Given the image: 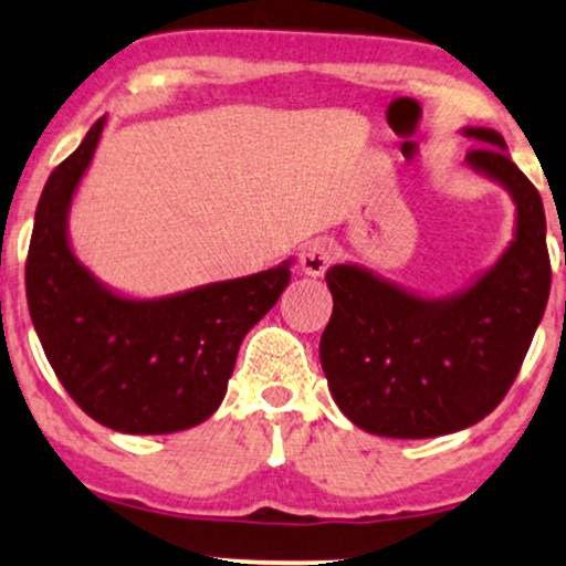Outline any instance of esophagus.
<instances>
[{
    "label": "esophagus",
    "mask_w": 566,
    "mask_h": 566,
    "mask_svg": "<svg viewBox=\"0 0 566 566\" xmlns=\"http://www.w3.org/2000/svg\"><path fill=\"white\" fill-rule=\"evenodd\" d=\"M297 261H300V269H303V274L323 276L331 263H334V248L323 243V240H313V243H307L303 251H300Z\"/></svg>",
    "instance_id": "34e87169"
}]
</instances>
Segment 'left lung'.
Returning a JSON list of instances; mask_svg holds the SVG:
<instances>
[{"mask_svg":"<svg viewBox=\"0 0 566 566\" xmlns=\"http://www.w3.org/2000/svg\"><path fill=\"white\" fill-rule=\"evenodd\" d=\"M465 165L515 201V232L494 266L446 297H421L357 263L326 271L334 313L321 365L344 417L398 440L476 424L517 378L541 318L552 263L536 186L510 160L502 134L465 126Z\"/></svg>","mask_w":566,"mask_h":566,"instance_id":"1","label":"left lung"}]
</instances>
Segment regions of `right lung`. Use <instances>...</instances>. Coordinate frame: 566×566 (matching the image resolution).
<instances>
[{"mask_svg":"<svg viewBox=\"0 0 566 566\" xmlns=\"http://www.w3.org/2000/svg\"><path fill=\"white\" fill-rule=\"evenodd\" d=\"M105 129L51 172L25 263L30 318L82 411L126 434H170L212 417L240 344L290 284L292 259L259 274L139 300L103 284L72 251L70 209Z\"/></svg>","mask_w":566,"mask_h":566,"instance_id":"1","label":"right lung"}]
</instances>
